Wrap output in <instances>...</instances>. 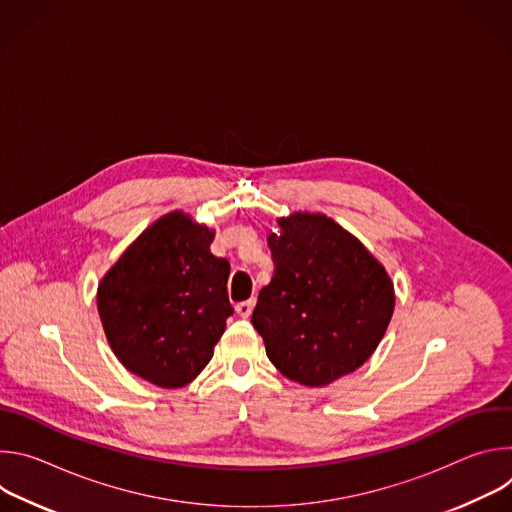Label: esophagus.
Returning <instances> with one entry per match:
<instances>
[{
  "label": "esophagus",
  "mask_w": 512,
  "mask_h": 512,
  "mask_svg": "<svg viewBox=\"0 0 512 512\" xmlns=\"http://www.w3.org/2000/svg\"><path fill=\"white\" fill-rule=\"evenodd\" d=\"M235 312L241 316V318H249L251 312H253V300H245V302H239L235 306Z\"/></svg>",
  "instance_id": "esophagus-1"
}]
</instances>
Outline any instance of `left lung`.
I'll return each mask as SVG.
<instances>
[{"label":"left lung","instance_id":"obj_1","mask_svg":"<svg viewBox=\"0 0 512 512\" xmlns=\"http://www.w3.org/2000/svg\"><path fill=\"white\" fill-rule=\"evenodd\" d=\"M273 277L251 322L273 367L304 387L354 373L383 340L395 287L383 263L322 212L277 218Z\"/></svg>","mask_w":512,"mask_h":512}]
</instances>
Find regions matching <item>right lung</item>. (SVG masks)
<instances>
[{
  "mask_svg": "<svg viewBox=\"0 0 512 512\" xmlns=\"http://www.w3.org/2000/svg\"><path fill=\"white\" fill-rule=\"evenodd\" d=\"M212 239V229L172 210L123 251L97 287L111 350L129 373L162 389L202 373L233 314L231 265L210 253Z\"/></svg>",
  "mask_w": 512,
  "mask_h": 512,
  "instance_id": "1",
  "label": "right lung"
}]
</instances>
